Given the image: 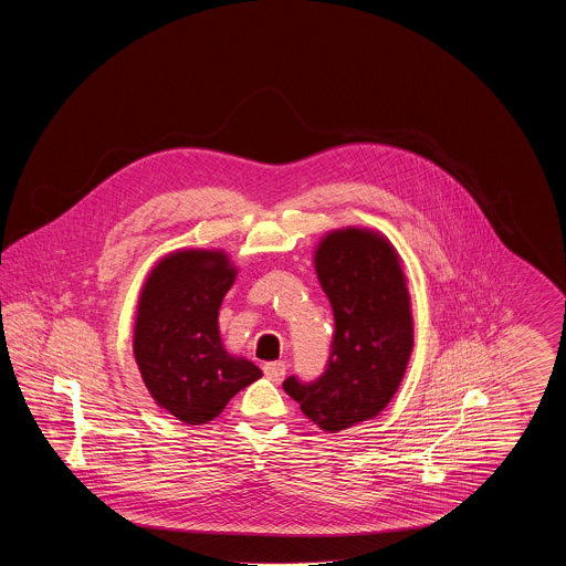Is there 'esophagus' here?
Masks as SVG:
<instances>
[{
    "label": "esophagus",
    "instance_id": "obj_1",
    "mask_svg": "<svg viewBox=\"0 0 566 566\" xmlns=\"http://www.w3.org/2000/svg\"><path fill=\"white\" fill-rule=\"evenodd\" d=\"M263 374L270 377L271 381H282V377L286 374V365H284L282 360L265 363V365H263Z\"/></svg>",
    "mask_w": 566,
    "mask_h": 566
}]
</instances>
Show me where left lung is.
Masks as SVG:
<instances>
[{
  "label": "left lung",
  "mask_w": 566,
  "mask_h": 566,
  "mask_svg": "<svg viewBox=\"0 0 566 566\" xmlns=\"http://www.w3.org/2000/svg\"><path fill=\"white\" fill-rule=\"evenodd\" d=\"M335 335L323 376L284 379V390L323 431L377 416L403 379L413 324L403 270L392 245L371 231H333L316 252Z\"/></svg>",
  "instance_id": "left-lung-1"
}]
</instances>
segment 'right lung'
<instances>
[{"instance_id": "1", "label": "right lung", "mask_w": 566, "mask_h": 566, "mask_svg": "<svg viewBox=\"0 0 566 566\" xmlns=\"http://www.w3.org/2000/svg\"><path fill=\"white\" fill-rule=\"evenodd\" d=\"M233 280L224 252L185 250L163 259L139 296L134 335L139 374L153 399L187 424L214 420L263 376L220 342L218 307Z\"/></svg>"}]
</instances>
